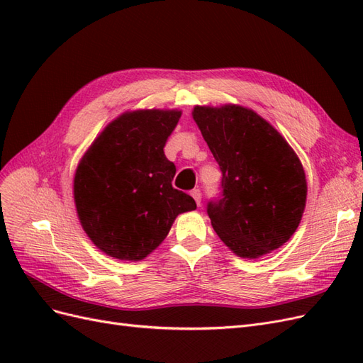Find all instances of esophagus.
<instances>
[{
	"mask_svg": "<svg viewBox=\"0 0 363 363\" xmlns=\"http://www.w3.org/2000/svg\"><path fill=\"white\" fill-rule=\"evenodd\" d=\"M191 195H192V199L195 200V203L196 204H201V191L200 189H194L192 192H191Z\"/></svg>",
	"mask_w": 363,
	"mask_h": 363,
	"instance_id": "1",
	"label": "esophagus"
}]
</instances>
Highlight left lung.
I'll return each mask as SVG.
<instances>
[{
    "instance_id": "1",
    "label": "left lung",
    "mask_w": 363,
    "mask_h": 363,
    "mask_svg": "<svg viewBox=\"0 0 363 363\" xmlns=\"http://www.w3.org/2000/svg\"><path fill=\"white\" fill-rule=\"evenodd\" d=\"M192 118L223 171V199L207 206L219 239L242 259L286 244L307 199L304 168L288 140L240 104L195 106Z\"/></svg>"
}]
</instances>
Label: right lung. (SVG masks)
<instances>
[{"mask_svg":"<svg viewBox=\"0 0 363 363\" xmlns=\"http://www.w3.org/2000/svg\"><path fill=\"white\" fill-rule=\"evenodd\" d=\"M179 108H138L118 115L84 151L72 180L77 216L104 255L139 262L168 236L191 195L172 188L174 163L163 148Z\"/></svg>","mask_w":363,"mask_h":363,"instance_id":"add662e5","label":"right lung"}]
</instances>
